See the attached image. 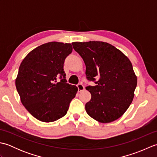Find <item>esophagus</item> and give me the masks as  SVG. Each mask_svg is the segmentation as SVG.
<instances>
[{
    "mask_svg": "<svg viewBox=\"0 0 157 157\" xmlns=\"http://www.w3.org/2000/svg\"><path fill=\"white\" fill-rule=\"evenodd\" d=\"M77 87L78 88V92H82L84 90V86L82 84H78L77 85Z\"/></svg>",
    "mask_w": 157,
    "mask_h": 157,
    "instance_id": "esophagus-1",
    "label": "esophagus"
}]
</instances>
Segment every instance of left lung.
I'll return each mask as SVG.
<instances>
[{"label":"left lung","mask_w":157,"mask_h":157,"mask_svg":"<svg viewBox=\"0 0 157 157\" xmlns=\"http://www.w3.org/2000/svg\"><path fill=\"white\" fill-rule=\"evenodd\" d=\"M86 67V79L96 86L86 89L91 94L85 108L89 116L101 123H110L123 115L131 104L137 86L132 63L109 43L73 42Z\"/></svg>","instance_id":"8db88e82"}]
</instances>
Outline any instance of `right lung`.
<instances>
[{
	"label": "right lung",
	"instance_id": "obj_1",
	"mask_svg": "<svg viewBox=\"0 0 157 157\" xmlns=\"http://www.w3.org/2000/svg\"><path fill=\"white\" fill-rule=\"evenodd\" d=\"M72 51L68 43H46L29 52L19 66L17 90L23 105L39 121L52 122L64 117L75 96L78 88L67 83L63 69Z\"/></svg>",
	"mask_w": 157,
	"mask_h": 157
}]
</instances>
